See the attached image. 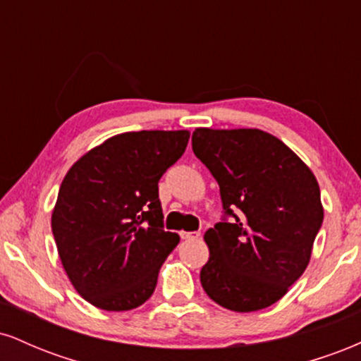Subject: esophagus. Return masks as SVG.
<instances>
[{"mask_svg": "<svg viewBox=\"0 0 361 361\" xmlns=\"http://www.w3.org/2000/svg\"><path fill=\"white\" fill-rule=\"evenodd\" d=\"M198 235H200V233H188V231H183V233H181V238L183 239H197Z\"/></svg>", "mask_w": 361, "mask_h": 361, "instance_id": "1", "label": "esophagus"}]
</instances>
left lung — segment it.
<instances>
[{
	"mask_svg": "<svg viewBox=\"0 0 361 361\" xmlns=\"http://www.w3.org/2000/svg\"><path fill=\"white\" fill-rule=\"evenodd\" d=\"M192 147L217 180L224 214L233 217L204 235L210 256L202 287L234 312L270 307L310 261L324 219L316 176L259 128H195Z\"/></svg>",
	"mask_w": 361,
	"mask_h": 361,
	"instance_id": "left-lung-1",
	"label": "left lung"
}]
</instances>
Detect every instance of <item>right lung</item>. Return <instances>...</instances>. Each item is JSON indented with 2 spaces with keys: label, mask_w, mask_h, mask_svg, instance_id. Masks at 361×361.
Returning <instances> with one entry per match:
<instances>
[{
  "label": "right lung",
  "mask_w": 361,
  "mask_h": 361,
  "mask_svg": "<svg viewBox=\"0 0 361 361\" xmlns=\"http://www.w3.org/2000/svg\"><path fill=\"white\" fill-rule=\"evenodd\" d=\"M188 130L126 132L81 156L62 180L52 234L73 287L94 307H139L180 235L163 227L159 178L180 159Z\"/></svg>",
  "instance_id": "obj_1"
}]
</instances>
